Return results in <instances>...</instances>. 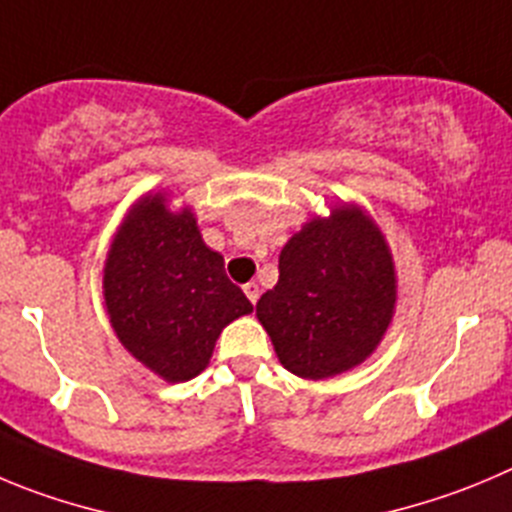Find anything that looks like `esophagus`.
Segmentation results:
<instances>
[{
    "mask_svg": "<svg viewBox=\"0 0 512 512\" xmlns=\"http://www.w3.org/2000/svg\"><path fill=\"white\" fill-rule=\"evenodd\" d=\"M245 295H247V298H250V303L255 305L257 298H260V285H257V283H247L245 285Z\"/></svg>",
    "mask_w": 512,
    "mask_h": 512,
    "instance_id": "obj_1",
    "label": "esophagus"
}]
</instances>
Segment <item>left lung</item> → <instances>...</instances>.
Wrapping results in <instances>:
<instances>
[{
    "mask_svg": "<svg viewBox=\"0 0 512 512\" xmlns=\"http://www.w3.org/2000/svg\"><path fill=\"white\" fill-rule=\"evenodd\" d=\"M394 308L389 242L366 209L343 202L285 242L278 285L257 300V321L290 374L321 381L364 364Z\"/></svg>",
    "mask_w": 512,
    "mask_h": 512,
    "instance_id": "1",
    "label": "left lung"
}]
</instances>
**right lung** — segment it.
<instances>
[{"mask_svg":"<svg viewBox=\"0 0 512 512\" xmlns=\"http://www.w3.org/2000/svg\"><path fill=\"white\" fill-rule=\"evenodd\" d=\"M103 300L123 348L169 384L202 374L219 333L252 313L224 257L204 245L197 214L171 209L166 191L143 194L113 234Z\"/></svg>","mask_w":512,"mask_h":512,"instance_id":"right-lung-1","label":"right lung"}]
</instances>
